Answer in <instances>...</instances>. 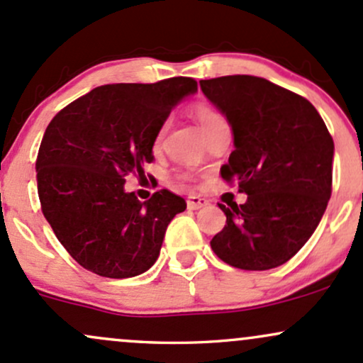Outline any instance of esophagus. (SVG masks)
Returning <instances> with one entry per match:
<instances>
[{"label":"esophagus","instance_id":"esophagus-1","mask_svg":"<svg viewBox=\"0 0 363 363\" xmlns=\"http://www.w3.org/2000/svg\"><path fill=\"white\" fill-rule=\"evenodd\" d=\"M207 203H209L207 199L199 197V195H192V197H189V201H186V207L192 211H197V209H201V207L207 206Z\"/></svg>","mask_w":363,"mask_h":363}]
</instances>
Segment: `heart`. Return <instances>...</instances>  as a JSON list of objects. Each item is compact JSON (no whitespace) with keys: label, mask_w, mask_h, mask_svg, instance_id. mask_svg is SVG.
Returning <instances> with one entry per match:
<instances>
[{"label":"heart","mask_w":363,"mask_h":363,"mask_svg":"<svg viewBox=\"0 0 363 363\" xmlns=\"http://www.w3.org/2000/svg\"><path fill=\"white\" fill-rule=\"evenodd\" d=\"M194 113H195V118H197V121L201 123L203 135H207V133H209L213 128L218 127V125L225 123V118L219 115L214 108H211V106H207V104H197L195 106ZM168 125H169V121H164V123L161 125L160 132H157V135H156V147H160V145L162 144V138H164V135H166Z\"/></svg>","instance_id":"b5f03b06"}]
</instances>
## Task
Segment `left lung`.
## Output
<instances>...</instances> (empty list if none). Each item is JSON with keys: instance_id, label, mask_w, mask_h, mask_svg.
Returning <instances> with one entry per match:
<instances>
[{"instance_id": "obj_1", "label": "left lung", "mask_w": 363, "mask_h": 363, "mask_svg": "<svg viewBox=\"0 0 363 363\" xmlns=\"http://www.w3.org/2000/svg\"><path fill=\"white\" fill-rule=\"evenodd\" d=\"M199 84L233 130L235 150L221 177L248 195L242 206L219 203L226 225L211 247L238 269L278 267L323 219L331 197L333 137L305 97L266 79L228 75Z\"/></svg>"}]
</instances>
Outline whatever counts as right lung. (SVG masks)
<instances>
[{"mask_svg":"<svg viewBox=\"0 0 363 363\" xmlns=\"http://www.w3.org/2000/svg\"><path fill=\"white\" fill-rule=\"evenodd\" d=\"M195 92L190 77L101 85L48 125L35 161L40 207L61 245L87 271L133 278L160 257L166 228L186 202L169 190L140 202L125 190V178L144 174L161 125Z\"/></svg>","mask_w":363,"mask_h":363,"instance_id":"1","label":"right lung"}]
</instances>
